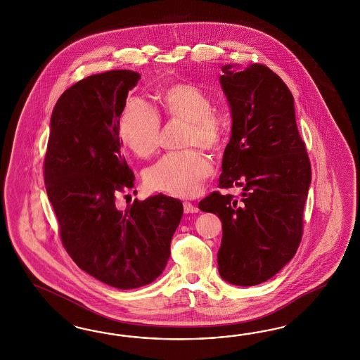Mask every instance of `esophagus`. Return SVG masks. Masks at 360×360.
<instances>
[{
	"instance_id": "34e87169",
	"label": "esophagus",
	"mask_w": 360,
	"mask_h": 360,
	"mask_svg": "<svg viewBox=\"0 0 360 360\" xmlns=\"http://www.w3.org/2000/svg\"><path fill=\"white\" fill-rule=\"evenodd\" d=\"M184 211H185V214H193V212H198L199 210H198L195 205L186 200V202H184Z\"/></svg>"
}]
</instances>
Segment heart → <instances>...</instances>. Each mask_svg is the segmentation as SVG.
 <instances>
[{
    "instance_id": "heart-1",
    "label": "heart",
    "mask_w": 360,
    "mask_h": 360,
    "mask_svg": "<svg viewBox=\"0 0 360 360\" xmlns=\"http://www.w3.org/2000/svg\"><path fill=\"white\" fill-rule=\"evenodd\" d=\"M160 105L173 120L187 121L186 146L199 145L218 150L224 137L223 122L212 113V101L191 84L176 83L162 89ZM161 122L158 115L142 100H131L119 122L121 140L136 155L146 158L155 152L160 141ZM212 172L207 155L199 149L170 153L145 173V184L157 191L176 196L196 194Z\"/></svg>"
}]
</instances>
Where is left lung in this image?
I'll return each mask as SVG.
<instances>
[{"mask_svg":"<svg viewBox=\"0 0 360 360\" xmlns=\"http://www.w3.org/2000/svg\"><path fill=\"white\" fill-rule=\"evenodd\" d=\"M219 77L231 110V137L219 187L243 188L241 199L212 193L198 207L221 220L220 277L238 286L272 278L293 259L311 167L297 129L295 98L266 65L221 67Z\"/></svg>","mask_w":360,"mask_h":360,"instance_id":"1","label":"left lung"}]
</instances>
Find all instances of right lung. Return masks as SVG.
<instances>
[{
    "label": "right lung",
    "mask_w": 360,
    "mask_h": 360,
    "mask_svg": "<svg viewBox=\"0 0 360 360\" xmlns=\"http://www.w3.org/2000/svg\"><path fill=\"white\" fill-rule=\"evenodd\" d=\"M141 75L116 70L86 77L55 104L44 158L46 191L65 251L77 266L117 289L153 283L170 257L182 202L164 194L125 208L119 193L134 175L121 152L119 122Z\"/></svg>",
    "instance_id": "right-lung-1"
}]
</instances>
